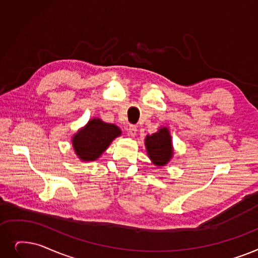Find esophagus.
I'll return each instance as SVG.
<instances>
[{
    "label": "esophagus",
    "mask_w": 258,
    "mask_h": 258,
    "mask_svg": "<svg viewBox=\"0 0 258 258\" xmlns=\"http://www.w3.org/2000/svg\"><path fill=\"white\" fill-rule=\"evenodd\" d=\"M127 134H128V136L135 137L136 134H137V126L136 125H130V127L127 128Z\"/></svg>",
    "instance_id": "esophagus-1"
}]
</instances>
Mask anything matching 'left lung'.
I'll list each match as a JSON object with an SVG mask.
<instances>
[{
    "mask_svg": "<svg viewBox=\"0 0 258 258\" xmlns=\"http://www.w3.org/2000/svg\"><path fill=\"white\" fill-rule=\"evenodd\" d=\"M144 142L149 158L155 165L163 166L170 162L174 150L169 128L160 127L157 133L145 137Z\"/></svg>",
    "mask_w": 258,
    "mask_h": 258,
    "instance_id": "obj_1",
    "label": "left lung"
}]
</instances>
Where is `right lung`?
I'll return each mask as SVG.
<instances>
[{"label": "right lung", "instance_id": "right-lung-1", "mask_svg": "<svg viewBox=\"0 0 258 258\" xmlns=\"http://www.w3.org/2000/svg\"><path fill=\"white\" fill-rule=\"evenodd\" d=\"M120 135L121 130L117 125L94 118L73 136V148L82 161H94Z\"/></svg>", "mask_w": 258, "mask_h": 258}]
</instances>
